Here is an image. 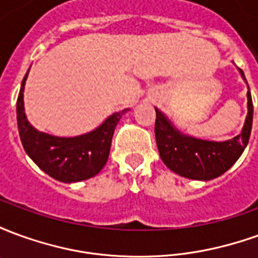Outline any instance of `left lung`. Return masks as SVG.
<instances>
[{"label": "left lung", "instance_id": "1", "mask_svg": "<svg viewBox=\"0 0 258 258\" xmlns=\"http://www.w3.org/2000/svg\"><path fill=\"white\" fill-rule=\"evenodd\" d=\"M239 73L246 81L240 69ZM155 135L160 157L171 171L185 178L210 181L220 177L236 163L249 142L253 124V102L250 90H247V116L243 128L232 140L222 142L199 140L182 134L162 110L157 107H155Z\"/></svg>", "mask_w": 258, "mask_h": 258}]
</instances>
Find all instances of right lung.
I'll use <instances>...</instances> for the list:
<instances>
[{"label": "right lung", "instance_id": "obj_1", "mask_svg": "<svg viewBox=\"0 0 258 258\" xmlns=\"http://www.w3.org/2000/svg\"><path fill=\"white\" fill-rule=\"evenodd\" d=\"M27 74L16 102L18 128L26 153L44 173L60 182L70 184L92 178L106 164L114 128L128 109L113 113L98 128L79 137L45 134L34 128L26 117L23 92Z\"/></svg>", "mask_w": 258, "mask_h": 258}]
</instances>
